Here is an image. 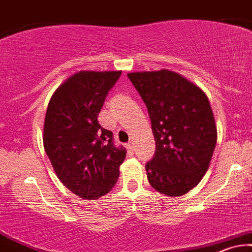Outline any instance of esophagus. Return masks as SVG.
<instances>
[{
	"label": "esophagus",
	"instance_id": "obj_1",
	"mask_svg": "<svg viewBox=\"0 0 252 252\" xmlns=\"http://www.w3.org/2000/svg\"><path fill=\"white\" fill-rule=\"evenodd\" d=\"M128 149H130V150H135V142L130 141L129 144H128Z\"/></svg>",
	"mask_w": 252,
	"mask_h": 252
}]
</instances>
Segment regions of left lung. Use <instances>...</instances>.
<instances>
[{
  "label": "left lung",
  "instance_id": "1",
  "mask_svg": "<svg viewBox=\"0 0 252 252\" xmlns=\"http://www.w3.org/2000/svg\"><path fill=\"white\" fill-rule=\"evenodd\" d=\"M148 108L156 141L146 176L157 192L180 196L205 176L214 152L218 130L208 97L179 73H128Z\"/></svg>",
  "mask_w": 252,
  "mask_h": 252
}]
</instances>
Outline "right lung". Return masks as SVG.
<instances>
[{"label":"right lung","instance_id":"1","mask_svg":"<svg viewBox=\"0 0 252 252\" xmlns=\"http://www.w3.org/2000/svg\"><path fill=\"white\" fill-rule=\"evenodd\" d=\"M122 71H79L53 93L43 129L44 149L59 180L81 199L96 200L115 186L126 150L114 144L97 116Z\"/></svg>","mask_w":252,"mask_h":252}]
</instances>
